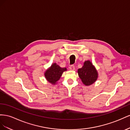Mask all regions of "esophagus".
Here are the masks:
<instances>
[{
  "label": "esophagus",
  "mask_w": 130,
  "mask_h": 130,
  "mask_svg": "<svg viewBox=\"0 0 130 130\" xmlns=\"http://www.w3.org/2000/svg\"><path fill=\"white\" fill-rule=\"evenodd\" d=\"M69 69L70 70H71V71H73V70H75V67L74 65H71L69 67Z\"/></svg>",
  "instance_id": "34e87169"
}]
</instances>
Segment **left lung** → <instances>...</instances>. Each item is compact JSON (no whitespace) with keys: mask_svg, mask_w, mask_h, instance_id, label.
I'll return each instance as SVG.
<instances>
[{"mask_svg":"<svg viewBox=\"0 0 130 130\" xmlns=\"http://www.w3.org/2000/svg\"><path fill=\"white\" fill-rule=\"evenodd\" d=\"M77 72L82 82L87 86L95 83L98 78L97 70L89 60L85 61L82 68L78 70Z\"/></svg>","mask_w":130,"mask_h":130,"instance_id":"obj_1","label":"left lung"}]
</instances>
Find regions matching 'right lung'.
Segmentation results:
<instances>
[{
	"label": "right lung",
	"instance_id": "right-lung-1",
	"mask_svg": "<svg viewBox=\"0 0 130 130\" xmlns=\"http://www.w3.org/2000/svg\"><path fill=\"white\" fill-rule=\"evenodd\" d=\"M66 70V68H62L56 63H53L44 72V77L48 82L54 85L60 78L62 73Z\"/></svg>",
	"mask_w": 130,
	"mask_h": 130
}]
</instances>
